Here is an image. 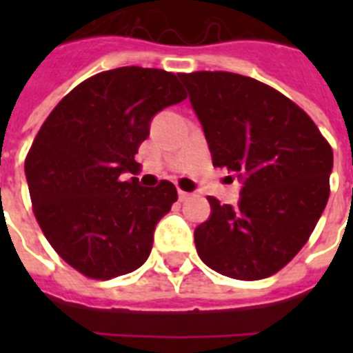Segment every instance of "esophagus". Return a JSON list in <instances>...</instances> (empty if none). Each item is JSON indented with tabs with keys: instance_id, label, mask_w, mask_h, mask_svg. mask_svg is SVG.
<instances>
[{
	"instance_id": "34e87169",
	"label": "esophagus",
	"mask_w": 353,
	"mask_h": 353,
	"mask_svg": "<svg viewBox=\"0 0 353 353\" xmlns=\"http://www.w3.org/2000/svg\"><path fill=\"white\" fill-rule=\"evenodd\" d=\"M177 196H179V201H187V199L190 198L192 194H190V192H185V190H179V192H177Z\"/></svg>"
}]
</instances>
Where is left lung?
Here are the masks:
<instances>
[{"label": "left lung", "instance_id": "8db88e82", "mask_svg": "<svg viewBox=\"0 0 353 353\" xmlns=\"http://www.w3.org/2000/svg\"><path fill=\"white\" fill-rule=\"evenodd\" d=\"M188 90L212 165L241 183L238 205L210 198L196 227L199 258L220 274L260 280L291 262L330 196L334 152L295 102L243 74H177Z\"/></svg>", "mask_w": 353, "mask_h": 353}]
</instances>
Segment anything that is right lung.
<instances>
[{
  "label": "right lung",
  "instance_id": "right-lung-1",
  "mask_svg": "<svg viewBox=\"0 0 353 353\" xmlns=\"http://www.w3.org/2000/svg\"><path fill=\"white\" fill-rule=\"evenodd\" d=\"M185 99L174 73L117 68L77 85L40 128L25 159L34 216L52 249L85 276L115 279L150 256L177 190L122 174L135 170L152 119Z\"/></svg>",
  "mask_w": 353,
  "mask_h": 353
}]
</instances>
